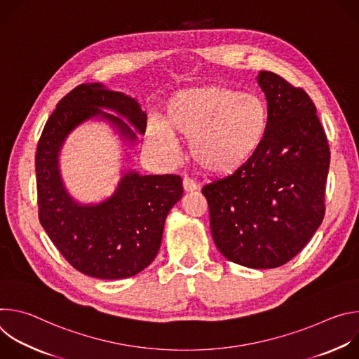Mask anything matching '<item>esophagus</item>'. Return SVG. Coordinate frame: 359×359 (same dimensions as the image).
I'll use <instances>...</instances> for the list:
<instances>
[{"instance_id":"esophagus-1","label":"esophagus","mask_w":359,"mask_h":359,"mask_svg":"<svg viewBox=\"0 0 359 359\" xmlns=\"http://www.w3.org/2000/svg\"><path fill=\"white\" fill-rule=\"evenodd\" d=\"M183 189H184V191H194V190L198 189V186L196 184L194 180H191L189 177H184L183 179Z\"/></svg>"}]
</instances>
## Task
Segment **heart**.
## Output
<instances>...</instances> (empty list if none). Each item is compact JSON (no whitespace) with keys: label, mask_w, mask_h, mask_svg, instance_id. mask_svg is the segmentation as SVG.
I'll use <instances>...</instances> for the list:
<instances>
[{"label":"heart","mask_w":359,"mask_h":359,"mask_svg":"<svg viewBox=\"0 0 359 359\" xmlns=\"http://www.w3.org/2000/svg\"><path fill=\"white\" fill-rule=\"evenodd\" d=\"M269 130L266 100L252 92L206 86L175 93L165 122L147 125L150 146L168 159L177 156L175 133L187 139L196 165L212 175H230L248 163Z\"/></svg>","instance_id":"obj_1"}]
</instances>
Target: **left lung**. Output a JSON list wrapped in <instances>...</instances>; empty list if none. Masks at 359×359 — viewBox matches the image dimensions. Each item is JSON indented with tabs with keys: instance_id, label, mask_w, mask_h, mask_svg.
Listing matches in <instances>:
<instances>
[{
	"instance_id": "obj_1",
	"label": "left lung",
	"mask_w": 359,
	"mask_h": 359,
	"mask_svg": "<svg viewBox=\"0 0 359 359\" xmlns=\"http://www.w3.org/2000/svg\"><path fill=\"white\" fill-rule=\"evenodd\" d=\"M257 82L269 108L262 147L201 193L224 257L248 269H276L295 257L323 223L330 147L304 89L269 71H260Z\"/></svg>"
}]
</instances>
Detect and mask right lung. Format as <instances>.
Wrapping results in <instances>:
<instances>
[{
    "instance_id": "obj_1",
    "label": "right lung",
    "mask_w": 359,
    "mask_h": 359,
    "mask_svg": "<svg viewBox=\"0 0 359 359\" xmlns=\"http://www.w3.org/2000/svg\"><path fill=\"white\" fill-rule=\"evenodd\" d=\"M88 121L109 123L125 151L137 143L135 133L143 135L146 130V114L135 97L97 82L71 90L49 116L36 147L39 222L78 271L99 280L128 278L144 270L158 255L166 217L183 194L182 179L122 170L109 197L99 203H79L65 187L60 156L68 136Z\"/></svg>"
}]
</instances>
